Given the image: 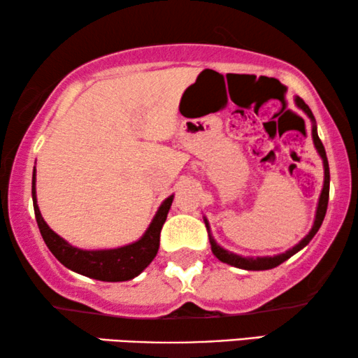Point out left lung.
I'll use <instances>...</instances> for the list:
<instances>
[{"label":"left lung","mask_w":358,"mask_h":358,"mask_svg":"<svg viewBox=\"0 0 358 358\" xmlns=\"http://www.w3.org/2000/svg\"><path fill=\"white\" fill-rule=\"evenodd\" d=\"M295 105L300 110H303L306 117L311 120V138H313V144H315L316 150H318L320 157L323 159V167H324V183H323V189H321V194H320L318 208H316L313 227H311V230L308 231V235H306L305 238H301L299 243L294 246V248L287 250L285 253H280V255H275V256H258V258H250V256H240V255H235V253H231V251L222 248V246H220L217 241L214 240L213 234H210V227H209L208 219L204 217L206 229H208V234H209L210 250H213V253H214L215 258H217L219 261H222V263H225V264L235 266V268L246 269V271L273 269V268H275V266H279V264L284 263V261L289 259L290 256H294L295 253H299L301 248H305V246L311 241V238H313V236L316 235V231L320 230L321 224H323L324 215H326V209H328V199H329V164H328V157H326L324 145H323V143H321V139L318 138V129H316V120L313 117V113H311L310 107L300 97H295Z\"/></svg>","instance_id":"left-lung-1"}]
</instances>
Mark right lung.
Instances as JSON below:
<instances>
[{
	"label": "right lung",
	"mask_w": 358,
	"mask_h": 358,
	"mask_svg": "<svg viewBox=\"0 0 358 358\" xmlns=\"http://www.w3.org/2000/svg\"><path fill=\"white\" fill-rule=\"evenodd\" d=\"M32 201L37 225L43 241L47 243L48 250L52 251L63 266L74 273L83 274L85 278L97 279L103 282H123L134 279L148 266L152 263L159 251L160 245V230L167 219L169 209L172 206L173 194L160 204L155 213L152 222L149 224L148 230L138 241L120 246L112 250H80L69 245L66 240L62 238L58 234L48 227L42 214H40L37 204V193H35V169L32 173Z\"/></svg>",
	"instance_id": "right-lung-1"
}]
</instances>
